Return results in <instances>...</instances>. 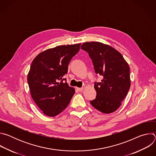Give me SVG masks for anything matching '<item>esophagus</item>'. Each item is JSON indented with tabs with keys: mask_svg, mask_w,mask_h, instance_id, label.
<instances>
[{
	"mask_svg": "<svg viewBox=\"0 0 156 156\" xmlns=\"http://www.w3.org/2000/svg\"><path fill=\"white\" fill-rule=\"evenodd\" d=\"M76 90L78 91H82L83 90V87H76Z\"/></svg>",
	"mask_w": 156,
	"mask_h": 156,
	"instance_id": "34e87169",
	"label": "esophagus"
}]
</instances>
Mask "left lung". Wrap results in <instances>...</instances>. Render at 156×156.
I'll return each instance as SVG.
<instances>
[{
    "label": "left lung",
    "mask_w": 156,
    "mask_h": 156,
    "mask_svg": "<svg viewBox=\"0 0 156 156\" xmlns=\"http://www.w3.org/2000/svg\"><path fill=\"white\" fill-rule=\"evenodd\" d=\"M81 49L90 55L96 73L103 76L101 82L94 84L97 95L91 104L104 114L115 112L130 87L128 63L115 49L99 42H84Z\"/></svg>",
    "instance_id": "left-lung-1"
}]
</instances>
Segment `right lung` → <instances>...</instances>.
<instances>
[{"instance_id": "obj_1", "label": "right lung", "mask_w": 156, "mask_h": 156, "mask_svg": "<svg viewBox=\"0 0 156 156\" xmlns=\"http://www.w3.org/2000/svg\"><path fill=\"white\" fill-rule=\"evenodd\" d=\"M80 45L81 43L47 49L31 63L27 78L31 95L47 116L61 113L75 94L74 87L69 86L63 76L67 73L69 64L80 51Z\"/></svg>"}]
</instances>
